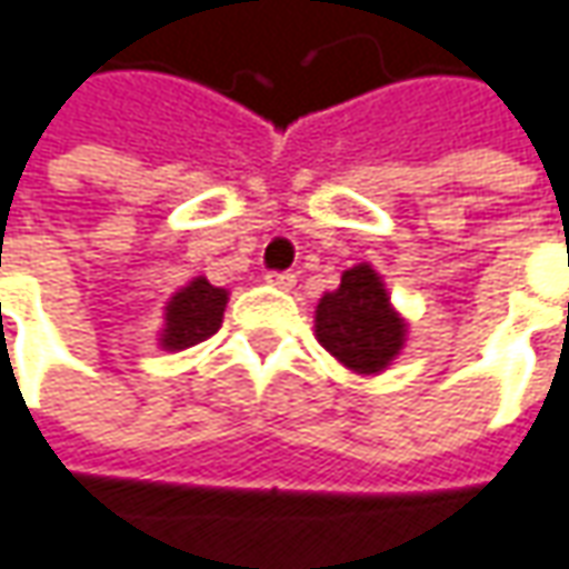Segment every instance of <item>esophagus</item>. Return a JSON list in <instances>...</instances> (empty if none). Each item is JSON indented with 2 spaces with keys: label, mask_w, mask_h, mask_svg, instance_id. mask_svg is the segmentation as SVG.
<instances>
[{
  "label": "esophagus",
  "mask_w": 569,
  "mask_h": 569,
  "mask_svg": "<svg viewBox=\"0 0 569 569\" xmlns=\"http://www.w3.org/2000/svg\"><path fill=\"white\" fill-rule=\"evenodd\" d=\"M263 280L270 286H277V289H292V286H296V277H292V273H267Z\"/></svg>",
  "instance_id": "34e87169"
}]
</instances>
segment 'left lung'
<instances>
[{
	"instance_id": "obj_1",
	"label": "left lung",
	"mask_w": 569,
	"mask_h": 569,
	"mask_svg": "<svg viewBox=\"0 0 569 569\" xmlns=\"http://www.w3.org/2000/svg\"><path fill=\"white\" fill-rule=\"evenodd\" d=\"M315 337L340 366L357 376L385 372L408 343V321L391 306L372 263L343 270L340 286L315 309Z\"/></svg>"
}]
</instances>
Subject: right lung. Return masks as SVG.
Listing matches in <instances>:
<instances>
[{
    "instance_id": "obj_1",
    "label": "right lung",
    "mask_w": 569,
    "mask_h": 569,
    "mask_svg": "<svg viewBox=\"0 0 569 569\" xmlns=\"http://www.w3.org/2000/svg\"><path fill=\"white\" fill-rule=\"evenodd\" d=\"M229 302V289L212 286L207 277H193L164 302V325L159 331V347L168 353L187 350L219 331L222 311Z\"/></svg>"
}]
</instances>
